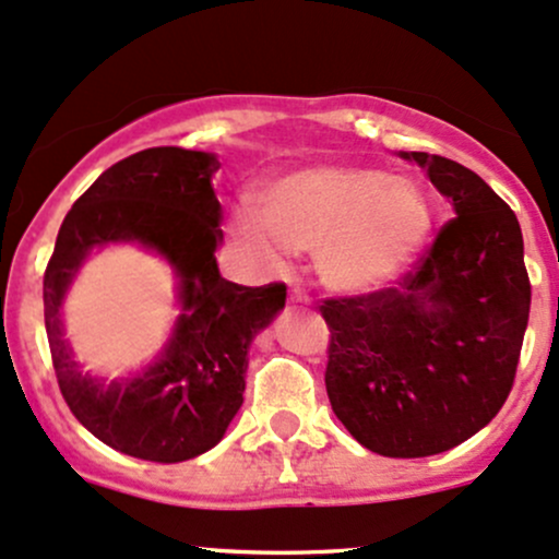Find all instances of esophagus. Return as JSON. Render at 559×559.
I'll return each mask as SVG.
<instances>
[{
	"label": "esophagus",
	"instance_id": "obj_1",
	"mask_svg": "<svg viewBox=\"0 0 559 559\" xmlns=\"http://www.w3.org/2000/svg\"><path fill=\"white\" fill-rule=\"evenodd\" d=\"M289 299H292V302H305V305H308V294H305V289H302V286H299V284L292 286Z\"/></svg>",
	"mask_w": 559,
	"mask_h": 559
}]
</instances>
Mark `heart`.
<instances>
[{"instance_id":"obj_1","label":"heart","mask_w":559,"mask_h":559,"mask_svg":"<svg viewBox=\"0 0 559 559\" xmlns=\"http://www.w3.org/2000/svg\"><path fill=\"white\" fill-rule=\"evenodd\" d=\"M435 212L408 177L371 167H310L265 193V219L233 214V236L273 260L275 243L316 254V273L334 292H371L401 275L425 249Z\"/></svg>"}]
</instances>
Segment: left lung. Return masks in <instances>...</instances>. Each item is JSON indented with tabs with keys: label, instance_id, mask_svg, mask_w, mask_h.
<instances>
[{
	"label": "left lung",
	"instance_id": "8db88e82",
	"mask_svg": "<svg viewBox=\"0 0 559 559\" xmlns=\"http://www.w3.org/2000/svg\"><path fill=\"white\" fill-rule=\"evenodd\" d=\"M449 195L456 217L390 286L326 297V392L360 445L419 459L464 443L499 414L531 312L523 233L475 171L403 153Z\"/></svg>",
	"mask_w": 559,
	"mask_h": 559
}]
</instances>
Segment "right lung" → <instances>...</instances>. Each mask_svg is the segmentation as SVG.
I'll return each instance as SVG.
<instances>
[{"label": "right lung", "mask_w": 559, "mask_h": 559, "mask_svg": "<svg viewBox=\"0 0 559 559\" xmlns=\"http://www.w3.org/2000/svg\"><path fill=\"white\" fill-rule=\"evenodd\" d=\"M212 153L162 145L121 158L66 214L45 270V326L55 377L71 414L110 449L175 464L219 443L243 403V373L257 331L284 308L286 284L238 286L217 270L223 206ZM140 240L181 275L187 310L168 353L134 380L97 383L70 360L59 305L92 246Z\"/></svg>", "instance_id": "obj_1"}]
</instances>
